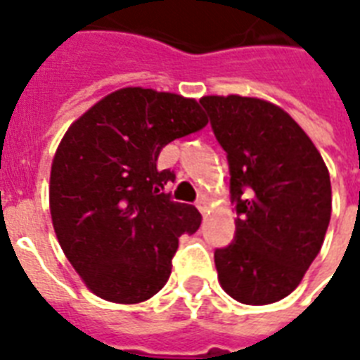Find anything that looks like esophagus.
<instances>
[{"label": "esophagus", "mask_w": 360, "mask_h": 360, "mask_svg": "<svg viewBox=\"0 0 360 360\" xmlns=\"http://www.w3.org/2000/svg\"><path fill=\"white\" fill-rule=\"evenodd\" d=\"M195 206L199 208L200 214H205L206 208H208V199H206V197H200V199L197 200V202H195Z\"/></svg>", "instance_id": "obj_1"}]
</instances>
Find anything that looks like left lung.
I'll return each instance as SVG.
<instances>
[{
    "label": "left lung",
    "instance_id": "obj_1",
    "mask_svg": "<svg viewBox=\"0 0 360 360\" xmlns=\"http://www.w3.org/2000/svg\"><path fill=\"white\" fill-rule=\"evenodd\" d=\"M200 105L227 154L235 238L214 261L225 293L270 304L295 291L321 250L333 208L330 176L310 136L285 110L240 96Z\"/></svg>",
    "mask_w": 360,
    "mask_h": 360
}]
</instances>
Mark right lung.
<instances>
[{"label": "right lung", "instance_id": "1", "mask_svg": "<svg viewBox=\"0 0 360 360\" xmlns=\"http://www.w3.org/2000/svg\"><path fill=\"white\" fill-rule=\"evenodd\" d=\"M208 124L195 99L124 88L75 122L56 150L50 214L63 253L91 293L136 304L165 285L178 236L200 214L165 193L174 171L158 169L163 146Z\"/></svg>", "mask_w": 360, "mask_h": 360}]
</instances>
